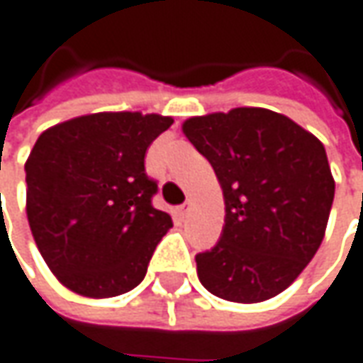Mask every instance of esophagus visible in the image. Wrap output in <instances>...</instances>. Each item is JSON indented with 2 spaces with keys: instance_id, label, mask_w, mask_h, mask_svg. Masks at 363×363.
Returning <instances> with one entry per match:
<instances>
[{
  "instance_id": "esophagus-1",
  "label": "esophagus",
  "mask_w": 363,
  "mask_h": 363,
  "mask_svg": "<svg viewBox=\"0 0 363 363\" xmlns=\"http://www.w3.org/2000/svg\"><path fill=\"white\" fill-rule=\"evenodd\" d=\"M189 211H191V203H182L181 207H179V215H181V217H186Z\"/></svg>"
}]
</instances>
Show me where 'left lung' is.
Instances as JSON below:
<instances>
[{
    "instance_id": "1",
    "label": "left lung",
    "mask_w": 363,
    "mask_h": 363,
    "mask_svg": "<svg viewBox=\"0 0 363 363\" xmlns=\"http://www.w3.org/2000/svg\"><path fill=\"white\" fill-rule=\"evenodd\" d=\"M213 166L225 225L195 256L207 291L231 303H262L289 289L323 242L335 195L325 146L286 116L238 107L182 123Z\"/></svg>"
}]
</instances>
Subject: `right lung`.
Segmentation results:
<instances>
[{
    "label": "right lung",
    "instance_id": "right-lung-1",
    "mask_svg": "<svg viewBox=\"0 0 363 363\" xmlns=\"http://www.w3.org/2000/svg\"><path fill=\"white\" fill-rule=\"evenodd\" d=\"M172 118L93 113L46 130L26 162V211L52 274L77 294L118 296L135 289L172 228L152 205L158 184L144 156Z\"/></svg>",
    "mask_w": 363,
    "mask_h": 363
}]
</instances>
